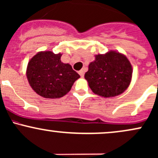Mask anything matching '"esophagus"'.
Masks as SVG:
<instances>
[{"instance_id":"obj_1","label":"esophagus","mask_w":158,"mask_h":158,"mask_svg":"<svg viewBox=\"0 0 158 158\" xmlns=\"http://www.w3.org/2000/svg\"><path fill=\"white\" fill-rule=\"evenodd\" d=\"M79 74L81 76V77H83V76H84V70H79Z\"/></svg>"}]
</instances>
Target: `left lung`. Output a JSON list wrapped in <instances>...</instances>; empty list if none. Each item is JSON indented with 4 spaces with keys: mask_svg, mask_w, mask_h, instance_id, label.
<instances>
[{
    "mask_svg": "<svg viewBox=\"0 0 158 158\" xmlns=\"http://www.w3.org/2000/svg\"><path fill=\"white\" fill-rule=\"evenodd\" d=\"M132 66L124 55L116 51L95 55L85 79L95 94L103 98L118 96L125 91L132 79Z\"/></svg>",
    "mask_w": 158,
    "mask_h": 158,
    "instance_id": "1",
    "label": "left lung"
}]
</instances>
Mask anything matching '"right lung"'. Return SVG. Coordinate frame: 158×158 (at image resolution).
<instances>
[{
    "label": "right lung",
    "mask_w": 158,
    "mask_h": 158,
    "mask_svg": "<svg viewBox=\"0 0 158 158\" xmlns=\"http://www.w3.org/2000/svg\"><path fill=\"white\" fill-rule=\"evenodd\" d=\"M61 55L51 51L39 52L27 64L26 76L29 85L43 98H62L80 77L70 64L61 62Z\"/></svg>",
    "instance_id": "obj_1"
}]
</instances>
